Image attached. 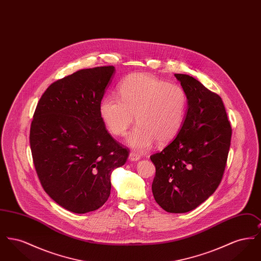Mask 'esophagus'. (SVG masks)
<instances>
[{
	"mask_svg": "<svg viewBox=\"0 0 261 261\" xmlns=\"http://www.w3.org/2000/svg\"><path fill=\"white\" fill-rule=\"evenodd\" d=\"M140 159H141L140 155H139L138 153H136L135 151H131V152H130V154H129V161H131V162H138Z\"/></svg>",
	"mask_w": 261,
	"mask_h": 261,
	"instance_id": "34e87169",
	"label": "esophagus"
}]
</instances>
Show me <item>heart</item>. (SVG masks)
<instances>
[{"mask_svg":"<svg viewBox=\"0 0 261 261\" xmlns=\"http://www.w3.org/2000/svg\"><path fill=\"white\" fill-rule=\"evenodd\" d=\"M118 93L119 98L107 97L100 101L99 114L114 136L124 135L136 115L138 126L127 138L132 149L145 151L154 141L166 145L181 131L188 108L183 88L137 73L125 78Z\"/></svg>","mask_w":261,"mask_h":261,"instance_id":"obj_1","label":"heart"}]
</instances>
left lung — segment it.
<instances>
[{"mask_svg":"<svg viewBox=\"0 0 261 261\" xmlns=\"http://www.w3.org/2000/svg\"><path fill=\"white\" fill-rule=\"evenodd\" d=\"M174 75L188 97L186 118L173 141L150 155L155 166L151 191L164 211L185 213L198 207L219 186L232 128L217 94L190 75Z\"/></svg>","mask_w":261,"mask_h":261,"instance_id":"left-lung-1","label":"left lung"}]
</instances>
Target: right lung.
<instances>
[{
	"instance_id": "right-lung-1",
	"label": "right lung",
	"mask_w": 261,
	"mask_h": 261,
	"mask_svg": "<svg viewBox=\"0 0 261 261\" xmlns=\"http://www.w3.org/2000/svg\"><path fill=\"white\" fill-rule=\"evenodd\" d=\"M114 71L112 65L86 68L54 82L31 122L30 148L41 185L58 204L78 214L103 205L112 170L129 155L99 114Z\"/></svg>"
}]
</instances>
